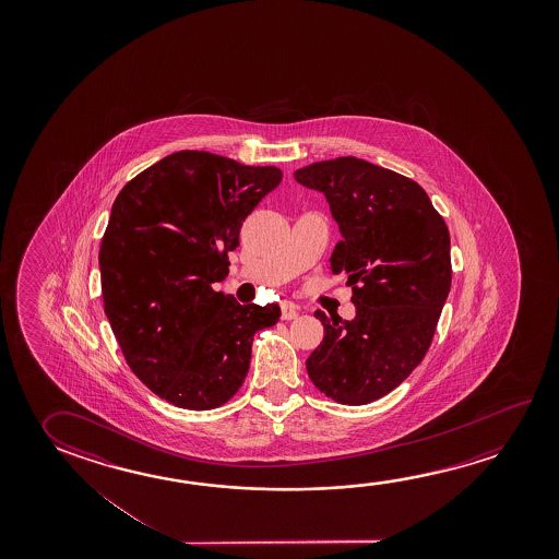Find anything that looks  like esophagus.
<instances>
[{"mask_svg": "<svg viewBox=\"0 0 559 559\" xmlns=\"http://www.w3.org/2000/svg\"><path fill=\"white\" fill-rule=\"evenodd\" d=\"M281 318L283 320H296L298 318V306H294L293 302L281 304Z\"/></svg>", "mask_w": 559, "mask_h": 559, "instance_id": "1", "label": "esophagus"}]
</instances>
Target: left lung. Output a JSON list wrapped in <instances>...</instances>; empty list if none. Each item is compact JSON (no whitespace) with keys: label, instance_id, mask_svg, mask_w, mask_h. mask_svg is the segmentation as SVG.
<instances>
[{"label":"left lung","instance_id":"8db88e82","mask_svg":"<svg viewBox=\"0 0 559 559\" xmlns=\"http://www.w3.org/2000/svg\"><path fill=\"white\" fill-rule=\"evenodd\" d=\"M294 179L330 202L341 231L331 273L347 275L357 308L353 320L316 311L323 341L308 376L337 403L374 402L429 350L452 283L449 228L423 187L358 157L308 165Z\"/></svg>","mask_w":559,"mask_h":559}]
</instances>
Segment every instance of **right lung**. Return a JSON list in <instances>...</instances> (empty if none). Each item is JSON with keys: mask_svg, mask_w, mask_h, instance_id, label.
Segmentation results:
<instances>
[{"mask_svg": "<svg viewBox=\"0 0 559 559\" xmlns=\"http://www.w3.org/2000/svg\"><path fill=\"white\" fill-rule=\"evenodd\" d=\"M283 171L183 150L122 187L99 249L105 313L130 370L175 407L206 412L238 392L257 331L278 304L241 306L228 276L241 224Z\"/></svg>", "mask_w": 559, "mask_h": 559, "instance_id": "right-lung-1", "label": "right lung"}]
</instances>
